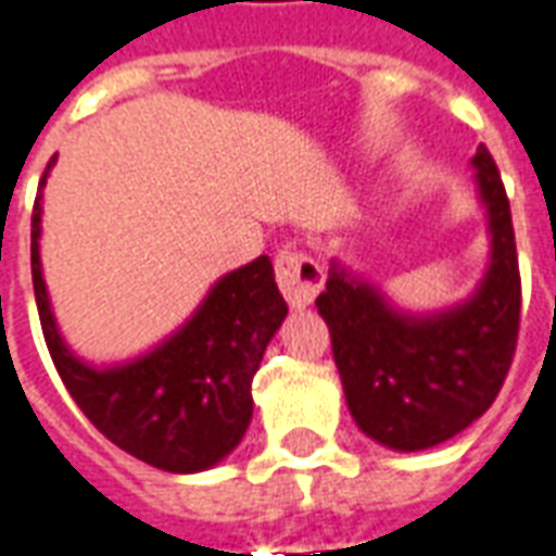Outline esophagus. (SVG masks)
I'll use <instances>...</instances> for the list:
<instances>
[{"mask_svg":"<svg viewBox=\"0 0 556 556\" xmlns=\"http://www.w3.org/2000/svg\"><path fill=\"white\" fill-rule=\"evenodd\" d=\"M277 282L282 298L289 301V306L303 309L315 301V294L321 291L325 282V270L318 267L313 255L301 253V250H291L286 247L277 255Z\"/></svg>","mask_w":556,"mask_h":556,"instance_id":"obj_1","label":"esophagus"}]
</instances>
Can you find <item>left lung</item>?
Segmentation results:
<instances>
[{"mask_svg":"<svg viewBox=\"0 0 556 556\" xmlns=\"http://www.w3.org/2000/svg\"><path fill=\"white\" fill-rule=\"evenodd\" d=\"M491 253L467 301L414 315L375 282L333 258L318 315L330 327L345 402L363 434L399 453H417L467 429L501 393L521 315L513 214L489 148L473 154Z\"/></svg>","mask_w":556,"mask_h":556,"instance_id":"obj_1","label":"left lung"}]
</instances>
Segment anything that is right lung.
<instances>
[{"mask_svg":"<svg viewBox=\"0 0 556 556\" xmlns=\"http://www.w3.org/2000/svg\"><path fill=\"white\" fill-rule=\"evenodd\" d=\"M41 199L38 193L31 211V282L47 349L71 399L106 441L146 465L169 473L219 465L253 419V375L289 315L270 258L258 255L219 277L199 309L146 354L91 366L67 349L55 325L38 243Z\"/></svg>","mask_w":556,"mask_h":556,"instance_id":"add662e5","label":"right lung"}]
</instances>
